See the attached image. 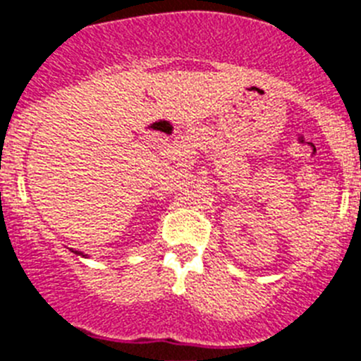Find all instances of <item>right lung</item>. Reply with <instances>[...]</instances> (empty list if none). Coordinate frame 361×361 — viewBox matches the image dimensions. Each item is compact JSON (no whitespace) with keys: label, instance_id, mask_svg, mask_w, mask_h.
I'll use <instances>...</instances> for the list:
<instances>
[{"label":"right lung","instance_id":"add662e5","mask_svg":"<svg viewBox=\"0 0 361 361\" xmlns=\"http://www.w3.org/2000/svg\"><path fill=\"white\" fill-rule=\"evenodd\" d=\"M77 253V255H82V257H84V253L82 252H75Z\"/></svg>","mask_w":361,"mask_h":361}]
</instances>
